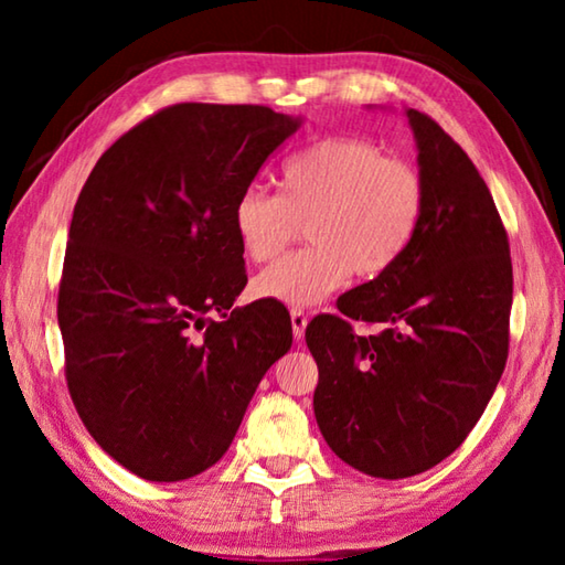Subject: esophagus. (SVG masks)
Returning <instances> with one entry per match:
<instances>
[{
    "instance_id": "obj_1",
    "label": "esophagus",
    "mask_w": 565,
    "mask_h": 565,
    "mask_svg": "<svg viewBox=\"0 0 565 565\" xmlns=\"http://www.w3.org/2000/svg\"><path fill=\"white\" fill-rule=\"evenodd\" d=\"M306 323H309V313H306L303 309H291V329H294V339L296 341L303 339Z\"/></svg>"
}]
</instances>
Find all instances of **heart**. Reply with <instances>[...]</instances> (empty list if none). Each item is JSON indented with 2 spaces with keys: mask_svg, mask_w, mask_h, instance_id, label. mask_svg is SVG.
Wrapping results in <instances>:
<instances>
[{
  "mask_svg": "<svg viewBox=\"0 0 565 565\" xmlns=\"http://www.w3.org/2000/svg\"><path fill=\"white\" fill-rule=\"evenodd\" d=\"M428 206L420 169L376 141L327 137L281 164L279 194L246 189L232 209L236 242L252 262L279 256L306 228L311 246L284 256L252 284L256 299L311 306L349 281L379 279L404 259Z\"/></svg>",
  "mask_w": 565,
  "mask_h": 565,
  "instance_id": "1",
  "label": "heart"
}]
</instances>
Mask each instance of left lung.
<instances>
[{
  "label": "left lung",
  "instance_id": "left-lung-1",
  "mask_svg": "<svg viewBox=\"0 0 565 565\" xmlns=\"http://www.w3.org/2000/svg\"><path fill=\"white\" fill-rule=\"evenodd\" d=\"M428 186L424 224L394 269L306 327L313 414L341 461L374 478L424 473L471 434L509 359V234L466 151L408 109ZM379 326L359 338L352 321Z\"/></svg>",
  "mask_w": 565,
  "mask_h": 565
}]
</instances>
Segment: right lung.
Here are the masks:
<instances>
[{"instance_id": "right-lung-1", "label": "right lung", "mask_w": 565, "mask_h": 565, "mask_svg": "<svg viewBox=\"0 0 565 565\" xmlns=\"http://www.w3.org/2000/svg\"><path fill=\"white\" fill-rule=\"evenodd\" d=\"M299 124L262 104H171L121 134L76 199L56 301L66 386L139 478L214 466L291 349L281 306L232 309L246 286L232 209Z\"/></svg>"}]
</instances>
